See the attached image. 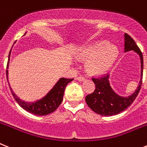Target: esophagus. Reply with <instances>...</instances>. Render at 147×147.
Returning <instances> with one entry per match:
<instances>
[{
    "label": "esophagus",
    "instance_id": "1",
    "mask_svg": "<svg viewBox=\"0 0 147 147\" xmlns=\"http://www.w3.org/2000/svg\"><path fill=\"white\" fill-rule=\"evenodd\" d=\"M76 80H78V81H80V82H82V81L86 80V77H85V76H77V77H76Z\"/></svg>",
    "mask_w": 147,
    "mask_h": 147
}]
</instances>
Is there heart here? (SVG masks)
<instances>
[{"mask_svg": "<svg viewBox=\"0 0 147 147\" xmlns=\"http://www.w3.org/2000/svg\"><path fill=\"white\" fill-rule=\"evenodd\" d=\"M117 56V49L106 41L88 45L79 54L80 59H89L87 67L92 74H102L107 71L116 59Z\"/></svg>", "mask_w": 147, "mask_h": 147, "instance_id": "obj_1", "label": "heart"}]
</instances>
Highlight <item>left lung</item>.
I'll list each match as a JSON object with an SVG mask.
<instances>
[{"label": "left lung", "instance_id": "1", "mask_svg": "<svg viewBox=\"0 0 147 147\" xmlns=\"http://www.w3.org/2000/svg\"><path fill=\"white\" fill-rule=\"evenodd\" d=\"M125 51H135L138 53L141 60V80L135 92L131 96L122 97L116 94L111 88L109 82V74L93 76L92 80L95 84L94 92L86 96L88 106L96 114L103 116H112L126 110L138 95L141 88L144 70V59L142 52L129 35L125 33Z\"/></svg>", "mask_w": 147, "mask_h": 147}]
</instances>
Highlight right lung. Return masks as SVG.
Returning <instances> with one entry per match:
<instances>
[{"label":"right lung","instance_id":"1","mask_svg":"<svg viewBox=\"0 0 147 147\" xmlns=\"http://www.w3.org/2000/svg\"><path fill=\"white\" fill-rule=\"evenodd\" d=\"M9 56H10V52L9 54ZM8 63L9 61L7 62V69H8ZM7 74H8V71L7 70ZM72 80H74V79H67L65 77L61 78L55 85L54 87L53 88L52 90L43 99L35 102H24L22 100H20L14 94L11 88L10 91L16 101L21 108H23L24 109L33 115L44 116V115H47L53 112L60 106V104L63 100L65 87Z\"/></svg>","mask_w":147,"mask_h":147}]
</instances>
